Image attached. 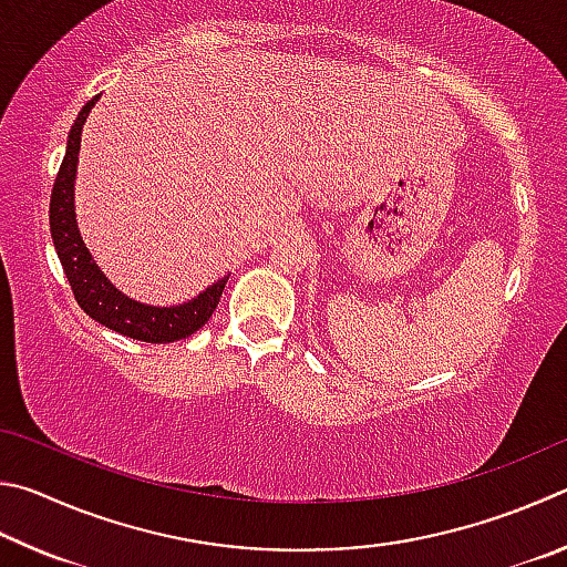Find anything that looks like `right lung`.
<instances>
[{
	"label": "right lung",
	"instance_id": "right-lung-1",
	"mask_svg": "<svg viewBox=\"0 0 567 567\" xmlns=\"http://www.w3.org/2000/svg\"><path fill=\"white\" fill-rule=\"evenodd\" d=\"M96 102L99 96H94L92 102H86L82 106V112L74 118L66 142V154L62 158V166H59L52 198H49V228H52L56 256L59 261H62L66 281L72 286L76 303L82 306L84 313L92 316L94 321L116 333L128 336V339L146 343H172L178 339H186V336H192L212 319L228 276L212 284L206 291H202L196 299L186 303H138L128 299V296H124L112 281H109L102 268L96 266L92 254H89V248L82 241V234H79L76 228L74 178L79 162V144H82V128L86 116Z\"/></svg>",
	"mask_w": 567,
	"mask_h": 567
}]
</instances>
